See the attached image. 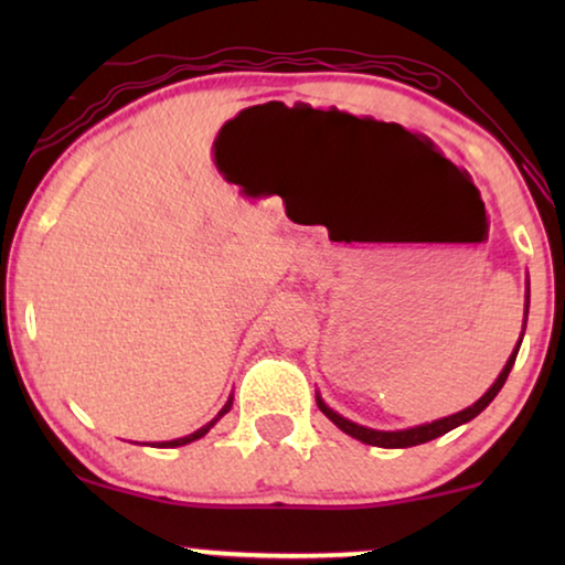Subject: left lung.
I'll list each match as a JSON object with an SVG mask.
<instances>
[{
  "label": "left lung",
  "instance_id": "1",
  "mask_svg": "<svg viewBox=\"0 0 565 565\" xmlns=\"http://www.w3.org/2000/svg\"><path fill=\"white\" fill-rule=\"evenodd\" d=\"M527 308H530V296H527ZM524 319H527V311H524ZM520 344H522V339H520ZM520 344H516V350L512 352V358H509L504 370H501V375L497 377V383H493L491 388L486 391L483 398H478L473 406L466 408V412L452 414V416H447V419H439V422H431V424H422V427L401 429V431H377V429L360 427V424H354V422H350V419H344V416H339L337 412H331V408H329L327 404H323V401H321L319 396H316V404H319L321 412L327 414L329 419L334 422L339 429L347 431V435L354 437V439H360V443H365V445H375V447H414V445L429 443V439L443 437L445 431H450V429H455V427H460V424L470 422V419H473V416L481 414L483 408L489 406L493 398H497V393L501 391V385L507 383L509 370H512V365H514L516 352H520Z\"/></svg>",
  "mask_w": 565,
  "mask_h": 565
}]
</instances>
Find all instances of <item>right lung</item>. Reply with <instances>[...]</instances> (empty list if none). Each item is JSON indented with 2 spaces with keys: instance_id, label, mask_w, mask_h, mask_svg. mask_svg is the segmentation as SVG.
<instances>
[{
  "instance_id": "1",
  "label": "right lung",
  "mask_w": 565,
  "mask_h": 565,
  "mask_svg": "<svg viewBox=\"0 0 565 565\" xmlns=\"http://www.w3.org/2000/svg\"><path fill=\"white\" fill-rule=\"evenodd\" d=\"M231 404H234V396H231V398L226 401V406H223V408H221V414H218V416H215V419H213L211 424H205V427H203V429H198V431H195V435H190V437H180V439H172V443H159V447H180V445H188V443H192V439H200V437H203V435H207V429H211V427H213V424H215V422H218V419H221V416L228 412V408H231Z\"/></svg>"
}]
</instances>
